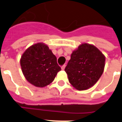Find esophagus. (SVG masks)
<instances>
[{
    "label": "esophagus",
    "mask_w": 122,
    "mask_h": 122,
    "mask_svg": "<svg viewBox=\"0 0 122 122\" xmlns=\"http://www.w3.org/2000/svg\"><path fill=\"white\" fill-rule=\"evenodd\" d=\"M65 67H66V65H63V66H61V69H62L63 70H65Z\"/></svg>",
    "instance_id": "34e87169"
}]
</instances>
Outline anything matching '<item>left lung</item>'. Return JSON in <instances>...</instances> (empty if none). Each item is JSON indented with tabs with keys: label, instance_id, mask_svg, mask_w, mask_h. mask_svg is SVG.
Here are the masks:
<instances>
[{
	"label": "left lung",
	"instance_id": "left-lung-1",
	"mask_svg": "<svg viewBox=\"0 0 122 122\" xmlns=\"http://www.w3.org/2000/svg\"><path fill=\"white\" fill-rule=\"evenodd\" d=\"M105 57L95 46L83 44L73 52L65 70L70 83L79 91L92 87L104 71Z\"/></svg>",
	"mask_w": 122,
	"mask_h": 122
}]
</instances>
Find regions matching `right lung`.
<instances>
[{"mask_svg":"<svg viewBox=\"0 0 122 122\" xmlns=\"http://www.w3.org/2000/svg\"><path fill=\"white\" fill-rule=\"evenodd\" d=\"M20 64L26 79L32 85L43 87L52 82L61 67L47 46L34 44L22 55Z\"/></svg>","mask_w":122,"mask_h":122,"instance_id":"1","label":"right lung"}]
</instances>
